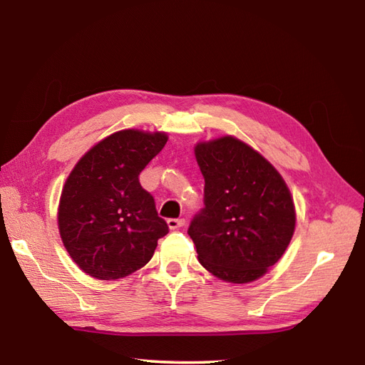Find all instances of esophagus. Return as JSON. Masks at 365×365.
Masks as SVG:
<instances>
[{"mask_svg":"<svg viewBox=\"0 0 365 365\" xmlns=\"http://www.w3.org/2000/svg\"><path fill=\"white\" fill-rule=\"evenodd\" d=\"M184 225H185V220L184 218H168L167 220V226H168V229H172V230L180 229Z\"/></svg>","mask_w":365,"mask_h":365,"instance_id":"obj_1","label":"esophagus"}]
</instances>
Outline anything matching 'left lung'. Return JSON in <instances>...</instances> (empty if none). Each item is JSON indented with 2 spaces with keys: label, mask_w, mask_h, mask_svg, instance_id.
I'll use <instances>...</instances> for the list:
<instances>
[{
  "label": "left lung",
  "mask_w": 365,
  "mask_h": 365,
  "mask_svg": "<svg viewBox=\"0 0 365 365\" xmlns=\"http://www.w3.org/2000/svg\"><path fill=\"white\" fill-rule=\"evenodd\" d=\"M204 209L189 227L200 263L229 283H250L285 254L296 209L282 175L251 145L223 136L195 145Z\"/></svg>",
  "instance_id": "1"
}]
</instances>
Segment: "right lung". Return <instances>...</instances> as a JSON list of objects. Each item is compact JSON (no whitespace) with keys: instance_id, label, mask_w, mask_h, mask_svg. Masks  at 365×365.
I'll list each match as a JSON object with an SVG mask.
<instances>
[{"instance_id":"obj_1","label":"right lung","mask_w":365,"mask_h":365,"mask_svg":"<svg viewBox=\"0 0 365 365\" xmlns=\"http://www.w3.org/2000/svg\"><path fill=\"white\" fill-rule=\"evenodd\" d=\"M167 139L164 131H115L88 150L66 178L57 213L60 237L91 277L115 280L140 269L168 232L139 182Z\"/></svg>"}]
</instances>
